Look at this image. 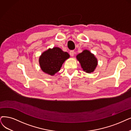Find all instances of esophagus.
I'll list each match as a JSON object with an SVG mask.
<instances>
[{"mask_svg":"<svg viewBox=\"0 0 131 131\" xmlns=\"http://www.w3.org/2000/svg\"><path fill=\"white\" fill-rule=\"evenodd\" d=\"M74 50H71L70 51V53H69V54H70V56H74Z\"/></svg>","mask_w":131,"mask_h":131,"instance_id":"esophagus-1","label":"esophagus"}]
</instances>
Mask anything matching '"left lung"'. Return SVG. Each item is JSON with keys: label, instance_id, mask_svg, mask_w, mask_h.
I'll return each instance as SVG.
<instances>
[{"label": "left lung", "instance_id": "1", "mask_svg": "<svg viewBox=\"0 0 131 131\" xmlns=\"http://www.w3.org/2000/svg\"><path fill=\"white\" fill-rule=\"evenodd\" d=\"M76 59L80 63L83 70L86 73L93 72L98 65V60L95 55L87 49L78 54Z\"/></svg>", "mask_w": 131, "mask_h": 131}]
</instances>
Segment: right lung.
<instances>
[{
  "mask_svg": "<svg viewBox=\"0 0 131 131\" xmlns=\"http://www.w3.org/2000/svg\"><path fill=\"white\" fill-rule=\"evenodd\" d=\"M70 57L67 52L59 47L49 48L43 52L39 57L41 69L46 74L53 76L59 71L64 61Z\"/></svg>",
  "mask_w": 131,
  "mask_h": 131,
  "instance_id": "add662e5",
  "label": "right lung"
}]
</instances>
